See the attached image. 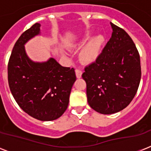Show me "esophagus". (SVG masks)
Listing matches in <instances>:
<instances>
[{"instance_id":"obj_1","label":"esophagus","mask_w":151,"mask_h":151,"mask_svg":"<svg viewBox=\"0 0 151 151\" xmlns=\"http://www.w3.org/2000/svg\"><path fill=\"white\" fill-rule=\"evenodd\" d=\"M75 73H76V76H77V78H81V75H82V71L80 70H78V69H76Z\"/></svg>"}]
</instances>
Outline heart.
Segmentation results:
<instances>
[{"mask_svg": "<svg viewBox=\"0 0 151 151\" xmlns=\"http://www.w3.org/2000/svg\"><path fill=\"white\" fill-rule=\"evenodd\" d=\"M88 38V35H86L85 37V40ZM104 42H105V39L104 37L102 35H98L91 39L81 52V60L85 63L94 62L100 54Z\"/></svg>", "mask_w": 151, "mask_h": 151, "instance_id": "obj_1", "label": "heart"}]
</instances>
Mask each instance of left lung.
Returning a JSON list of instances; mask_svg holds the SVG:
<instances>
[{
    "label": "left lung",
    "mask_w": 151,
    "mask_h": 151,
    "mask_svg": "<svg viewBox=\"0 0 151 151\" xmlns=\"http://www.w3.org/2000/svg\"><path fill=\"white\" fill-rule=\"evenodd\" d=\"M110 25L111 37L82 74L88 103L103 114L126 107L136 96L141 79L140 57L136 45L122 28L112 22Z\"/></svg>",
    "instance_id": "left-lung-1"
}]
</instances>
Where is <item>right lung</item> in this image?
<instances>
[{
  "label": "right lung",
  "instance_id": "right-lung-1",
  "mask_svg": "<svg viewBox=\"0 0 151 151\" xmlns=\"http://www.w3.org/2000/svg\"><path fill=\"white\" fill-rule=\"evenodd\" d=\"M40 27L34 24L15 42L8 61V80L20 108L34 118L48 122L67 109L76 75L74 69L62 66L53 58L35 63L27 56L24 45L40 34Z\"/></svg>",
  "mask_w": 151,
  "mask_h": 151
}]
</instances>
